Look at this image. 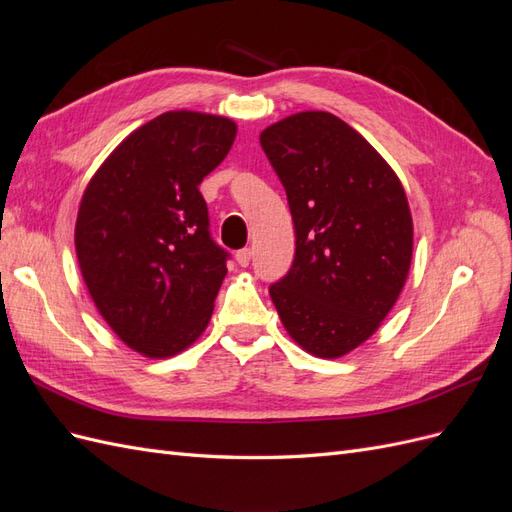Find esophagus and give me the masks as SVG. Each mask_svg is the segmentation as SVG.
I'll list each match as a JSON object with an SVG mask.
<instances>
[{"mask_svg":"<svg viewBox=\"0 0 512 512\" xmlns=\"http://www.w3.org/2000/svg\"><path fill=\"white\" fill-rule=\"evenodd\" d=\"M235 260H237L239 267H247V265H250V260H252V250H247V247H245V250H239L235 254Z\"/></svg>","mask_w":512,"mask_h":512,"instance_id":"esophagus-1","label":"esophagus"}]
</instances>
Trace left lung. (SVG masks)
Listing matches in <instances>:
<instances>
[{
  "mask_svg": "<svg viewBox=\"0 0 512 512\" xmlns=\"http://www.w3.org/2000/svg\"><path fill=\"white\" fill-rule=\"evenodd\" d=\"M297 250L269 294L305 352L337 359L374 335L412 262V215L395 170L346 121L305 111L260 134Z\"/></svg>",
  "mask_w": 512,
  "mask_h": 512,
  "instance_id": "obj_1",
  "label": "left lung"
}]
</instances>
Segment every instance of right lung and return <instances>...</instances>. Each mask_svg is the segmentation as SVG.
<instances>
[{"label": "right lung", "instance_id": "right-lung-1", "mask_svg": "<svg viewBox=\"0 0 512 512\" xmlns=\"http://www.w3.org/2000/svg\"><path fill=\"white\" fill-rule=\"evenodd\" d=\"M237 123L168 111L117 145L87 183L74 245L85 286L123 344L166 359L203 335L228 252L209 235L198 185L228 156Z\"/></svg>", "mask_w": 512, "mask_h": 512}]
</instances>
